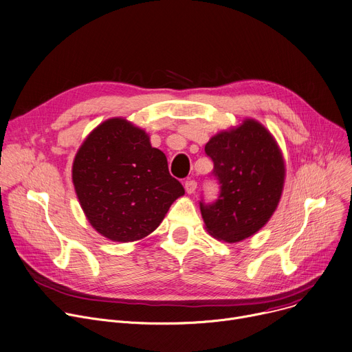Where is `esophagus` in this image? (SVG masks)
<instances>
[{
    "instance_id": "34e87169",
    "label": "esophagus",
    "mask_w": 352,
    "mask_h": 352,
    "mask_svg": "<svg viewBox=\"0 0 352 352\" xmlns=\"http://www.w3.org/2000/svg\"><path fill=\"white\" fill-rule=\"evenodd\" d=\"M184 188H186V192H187L188 195L195 193L196 188H197V182L193 180V179H187V180L184 182Z\"/></svg>"
}]
</instances>
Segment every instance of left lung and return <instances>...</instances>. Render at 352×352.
Masks as SVG:
<instances>
[{"label":"left lung","mask_w":352,"mask_h":352,"mask_svg":"<svg viewBox=\"0 0 352 352\" xmlns=\"http://www.w3.org/2000/svg\"><path fill=\"white\" fill-rule=\"evenodd\" d=\"M204 151L220 184L217 200L200 201L206 230L230 244L254 235L272 217L283 190L285 162L275 138L248 118L214 135Z\"/></svg>","instance_id":"8db88e82"}]
</instances>
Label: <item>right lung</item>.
Listing matches in <instances>:
<instances>
[{
	"instance_id": "add662e5",
	"label": "right lung",
	"mask_w": 352,
	"mask_h": 352,
	"mask_svg": "<svg viewBox=\"0 0 352 352\" xmlns=\"http://www.w3.org/2000/svg\"><path fill=\"white\" fill-rule=\"evenodd\" d=\"M72 179L89 223L116 242L153 232L184 195L169 173L165 153L124 118L107 120L89 133L76 153Z\"/></svg>"
}]
</instances>
